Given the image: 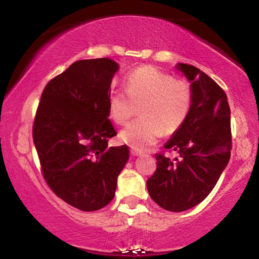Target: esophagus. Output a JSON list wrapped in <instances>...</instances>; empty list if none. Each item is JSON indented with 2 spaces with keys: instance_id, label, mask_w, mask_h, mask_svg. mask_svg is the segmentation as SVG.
<instances>
[{
  "instance_id": "34e87169",
  "label": "esophagus",
  "mask_w": 259,
  "mask_h": 259,
  "mask_svg": "<svg viewBox=\"0 0 259 259\" xmlns=\"http://www.w3.org/2000/svg\"><path fill=\"white\" fill-rule=\"evenodd\" d=\"M131 154H132L133 157H139V155H143V152L139 151V150H134V148H132V150H131Z\"/></svg>"
}]
</instances>
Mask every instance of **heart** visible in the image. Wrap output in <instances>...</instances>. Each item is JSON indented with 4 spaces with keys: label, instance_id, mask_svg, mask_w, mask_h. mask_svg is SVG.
Listing matches in <instances>:
<instances>
[{
    "label": "heart",
    "instance_id": "obj_1",
    "mask_svg": "<svg viewBox=\"0 0 259 259\" xmlns=\"http://www.w3.org/2000/svg\"><path fill=\"white\" fill-rule=\"evenodd\" d=\"M192 106V91L185 80L152 66L134 69L127 76L126 91L113 90L108 99L109 116L123 125L137 114L141 118L120 132V139L137 150H145L160 138L182 128Z\"/></svg>",
    "mask_w": 259,
    "mask_h": 259
}]
</instances>
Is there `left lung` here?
<instances>
[{
    "instance_id": "8db88e82",
    "label": "left lung",
    "mask_w": 259,
    "mask_h": 259,
    "mask_svg": "<svg viewBox=\"0 0 259 259\" xmlns=\"http://www.w3.org/2000/svg\"><path fill=\"white\" fill-rule=\"evenodd\" d=\"M176 68L191 82L192 106L182 128L164 147L180 158L155 154L157 169L147 180V190L160 207L182 212L213 190L230 160L232 140L225 92L197 67L178 63Z\"/></svg>"
}]
</instances>
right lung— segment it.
Masks as SVG:
<instances>
[{
	"label": "right lung",
	"mask_w": 259,
	"mask_h": 259,
	"mask_svg": "<svg viewBox=\"0 0 259 259\" xmlns=\"http://www.w3.org/2000/svg\"><path fill=\"white\" fill-rule=\"evenodd\" d=\"M118 69L107 58L72 63L45 87L34 119V145L46 182L81 211L111 203L130 157L126 145H107L116 136L108 120V99Z\"/></svg>",
	"instance_id": "1"
}]
</instances>
